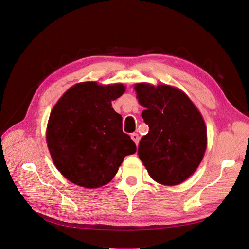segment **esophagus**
<instances>
[{"instance_id": "1", "label": "esophagus", "mask_w": 249, "mask_h": 249, "mask_svg": "<svg viewBox=\"0 0 249 249\" xmlns=\"http://www.w3.org/2000/svg\"><path fill=\"white\" fill-rule=\"evenodd\" d=\"M130 138L132 139V141L135 142V143H136V145L138 146V144H139V140H140V137H139L138 133H131Z\"/></svg>"}]
</instances>
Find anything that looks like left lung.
<instances>
[{"label":"left lung","mask_w":249,"mask_h":249,"mask_svg":"<svg viewBox=\"0 0 249 249\" xmlns=\"http://www.w3.org/2000/svg\"><path fill=\"white\" fill-rule=\"evenodd\" d=\"M133 88L149 126L140 142L139 158L152 180L165 186L179 185L194 175L205 155V121L179 88L149 83H137Z\"/></svg>","instance_id":"obj_1"}]
</instances>
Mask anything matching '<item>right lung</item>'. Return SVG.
<instances>
[{
    "mask_svg": "<svg viewBox=\"0 0 249 249\" xmlns=\"http://www.w3.org/2000/svg\"><path fill=\"white\" fill-rule=\"evenodd\" d=\"M126 90L122 83H76L53 106L46 142L54 166L68 181L99 188L117 175L124 158L137 151L122 130V117L111 102Z\"/></svg>",
    "mask_w": 249,
    "mask_h": 249,
    "instance_id": "add662e5",
    "label": "right lung"
}]
</instances>
